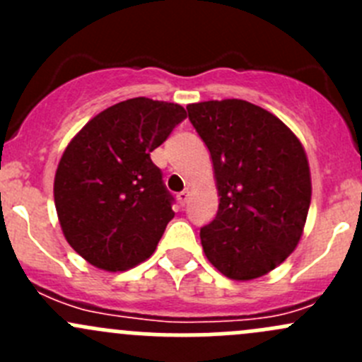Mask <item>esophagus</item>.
Returning <instances> with one entry per match:
<instances>
[{"label":"esophagus","instance_id":"34e87169","mask_svg":"<svg viewBox=\"0 0 362 362\" xmlns=\"http://www.w3.org/2000/svg\"><path fill=\"white\" fill-rule=\"evenodd\" d=\"M189 196H191V194H189V191H182V192H178V194H177L178 203H180L182 206H184V204L189 202Z\"/></svg>","mask_w":362,"mask_h":362}]
</instances>
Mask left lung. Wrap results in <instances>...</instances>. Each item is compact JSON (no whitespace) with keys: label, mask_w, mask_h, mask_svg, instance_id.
Returning a JSON list of instances; mask_svg holds the SVG:
<instances>
[{"label":"left lung","mask_w":362,"mask_h":362,"mask_svg":"<svg viewBox=\"0 0 362 362\" xmlns=\"http://www.w3.org/2000/svg\"><path fill=\"white\" fill-rule=\"evenodd\" d=\"M189 120L208 147L218 210L199 236L208 261L233 280L266 275L303 235L310 199L308 159L273 113L243 100L192 103Z\"/></svg>","instance_id":"left-lung-1"}]
</instances>
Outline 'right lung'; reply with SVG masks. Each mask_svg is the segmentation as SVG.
I'll use <instances>...</instances> for the list:
<instances>
[{
    "instance_id": "1",
    "label": "right lung",
    "mask_w": 362,
    "mask_h": 362,
    "mask_svg": "<svg viewBox=\"0 0 362 362\" xmlns=\"http://www.w3.org/2000/svg\"><path fill=\"white\" fill-rule=\"evenodd\" d=\"M185 117L177 103L133 98L98 113L69 141L54 202L64 238L87 262L126 272L156 250L175 211L151 152Z\"/></svg>"
}]
</instances>
